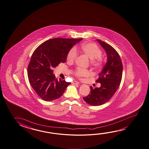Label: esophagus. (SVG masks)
Listing matches in <instances>:
<instances>
[{
	"label": "esophagus",
	"instance_id": "1",
	"mask_svg": "<svg viewBox=\"0 0 149 149\" xmlns=\"http://www.w3.org/2000/svg\"><path fill=\"white\" fill-rule=\"evenodd\" d=\"M72 83H73V84H75V85H78V84H79V83L78 81H73L72 82Z\"/></svg>",
	"mask_w": 149,
	"mask_h": 149
}]
</instances>
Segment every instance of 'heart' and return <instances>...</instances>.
<instances>
[{
    "mask_svg": "<svg viewBox=\"0 0 149 149\" xmlns=\"http://www.w3.org/2000/svg\"><path fill=\"white\" fill-rule=\"evenodd\" d=\"M81 50L83 54L90 59V65L94 68H100L103 63V60L101 56L102 51L99 47L93 42H88L81 46ZM77 56V52L75 47H72L68 51L66 56V60L68 63H72L75 60ZM73 74L78 78H82L89 75L90 72L88 70L80 68H76Z\"/></svg>",
    "mask_w": 149,
    "mask_h": 149,
    "instance_id": "heart-1",
    "label": "heart"
}]
</instances>
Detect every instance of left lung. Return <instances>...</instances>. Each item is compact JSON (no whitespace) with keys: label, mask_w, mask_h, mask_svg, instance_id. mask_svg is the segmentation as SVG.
<instances>
[{"label":"left lung","mask_w":149,"mask_h":149,"mask_svg":"<svg viewBox=\"0 0 149 149\" xmlns=\"http://www.w3.org/2000/svg\"><path fill=\"white\" fill-rule=\"evenodd\" d=\"M97 40L107 52V61L95 81L101 84L100 87L93 89L90 86L89 94L83 98L86 102L93 106L103 104L111 99L120 86L123 74V64L117 51L105 42Z\"/></svg>","instance_id":"8db88e82"}]
</instances>
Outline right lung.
Returning a JSON list of instances; mask_svg holds the SVG:
<instances>
[{
    "mask_svg": "<svg viewBox=\"0 0 149 149\" xmlns=\"http://www.w3.org/2000/svg\"><path fill=\"white\" fill-rule=\"evenodd\" d=\"M82 39L56 38L44 42L35 50L27 67V75L32 88L42 100H56L71 84L58 80L52 69L65 62L70 49Z\"/></svg>",
    "mask_w": 149,
    "mask_h": 149,
    "instance_id": "1",
    "label": "right lung"
}]
</instances>
